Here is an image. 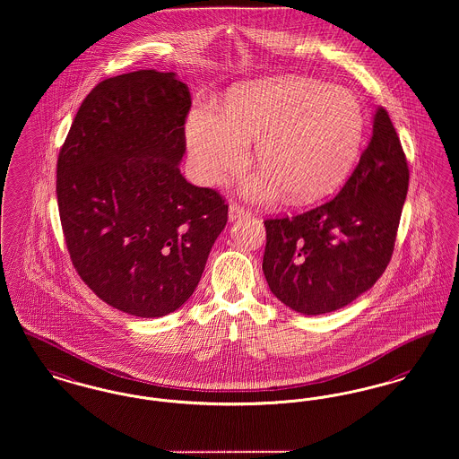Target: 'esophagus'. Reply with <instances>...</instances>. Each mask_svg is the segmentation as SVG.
Returning <instances> with one entry per match:
<instances>
[{"mask_svg":"<svg viewBox=\"0 0 459 459\" xmlns=\"http://www.w3.org/2000/svg\"><path fill=\"white\" fill-rule=\"evenodd\" d=\"M250 212L247 211V209H243L241 205L238 204H231L230 205V212H228V216H230V221H237V219L247 218Z\"/></svg>","mask_w":459,"mask_h":459,"instance_id":"1","label":"esophagus"}]
</instances>
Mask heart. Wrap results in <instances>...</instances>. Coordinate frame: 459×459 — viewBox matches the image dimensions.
Returning a JSON list of instances; mask_svg holds the SVG:
<instances>
[{
	"instance_id": "b5f03b06",
	"label": "heart",
	"mask_w": 459,
	"mask_h": 459,
	"mask_svg": "<svg viewBox=\"0 0 459 459\" xmlns=\"http://www.w3.org/2000/svg\"><path fill=\"white\" fill-rule=\"evenodd\" d=\"M364 133V112L349 90L313 79H281L235 88L222 114L195 107L186 143L196 176L221 183L247 162L255 142L263 168L247 183L254 196L285 190L306 202L332 192L352 168Z\"/></svg>"
}]
</instances>
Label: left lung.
I'll return each mask as SVG.
<instances>
[{"instance_id":"8db88e82","label":"left lung","mask_w":459,"mask_h":459,"mask_svg":"<svg viewBox=\"0 0 459 459\" xmlns=\"http://www.w3.org/2000/svg\"><path fill=\"white\" fill-rule=\"evenodd\" d=\"M410 169L384 107L361 159L332 200L293 218L265 219L263 271L290 309L317 316L371 289L392 259Z\"/></svg>"}]
</instances>
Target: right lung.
Here are the masks:
<instances>
[{"label": "right lung", "mask_w": 459, "mask_h": 459, "mask_svg": "<svg viewBox=\"0 0 459 459\" xmlns=\"http://www.w3.org/2000/svg\"><path fill=\"white\" fill-rule=\"evenodd\" d=\"M188 86L174 73L108 77L81 103L56 162L71 261L103 302L138 317L179 309L228 221L212 188L188 183Z\"/></svg>", "instance_id": "1"}]
</instances>
